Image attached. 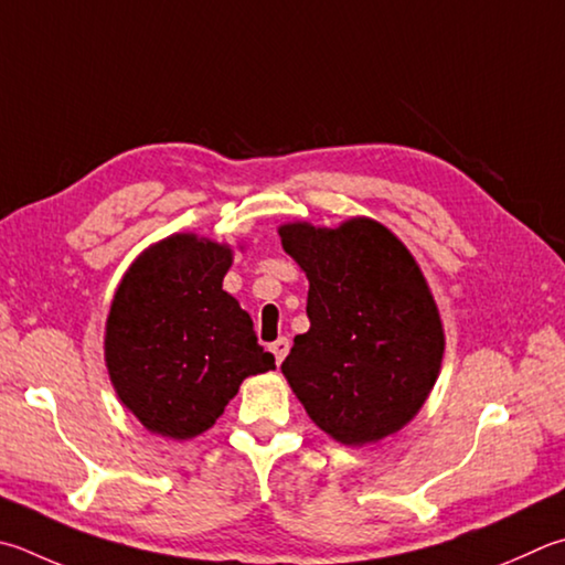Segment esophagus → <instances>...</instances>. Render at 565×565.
Segmentation results:
<instances>
[{
  "label": "esophagus",
  "instance_id": "obj_1",
  "mask_svg": "<svg viewBox=\"0 0 565 565\" xmlns=\"http://www.w3.org/2000/svg\"><path fill=\"white\" fill-rule=\"evenodd\" d=\"M289 348H291V343H289V338H276V341L271 343V353H274V358H276V363L281 365V361L286 355H289Z\"/></svg>",
  "mask_w": 565,
  "mask_h": 565
}]
</instances>
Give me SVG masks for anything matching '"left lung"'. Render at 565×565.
<instances>
[{
  "instance_id": "obj_1",
  "label": "left lung",
  "mask_w": 565,
  "mask_h": 565,
  "mask_svg": "<svg viewBox=\"0 0 565 565\" xmlns=\"http://www.w3.org/2000/svg\"><path fill=\"white\" fill-rule=\"evenodd\" d=\"M281 247L309 279L311 328L281 363L296 397L335 443L395 435L425 405L443 367L445 331L415 256L381 222H291Z\"/></svg>"
}]
</instances>
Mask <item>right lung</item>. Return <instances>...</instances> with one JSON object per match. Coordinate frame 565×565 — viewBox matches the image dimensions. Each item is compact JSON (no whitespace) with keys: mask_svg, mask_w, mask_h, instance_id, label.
I'll return each instance as SVG.
<instances>
[{"mask_svg":"<svg viewBox=\"0 0 565 565\" xmlns=\"http://www.w3.org/2000/svg\"><path fill=\"white\" fill-rule=\"evenodd\" d=\"M232 247L172 234L122 276L106 321V365L120 403L150 433L192 439L210 429L244 377L274 371L254 323L222 289Z\"/></svg>","mask_w":565,"mask_h":565,"instance_id":"right-lung-1","label":"right lung"}]
</instances>
